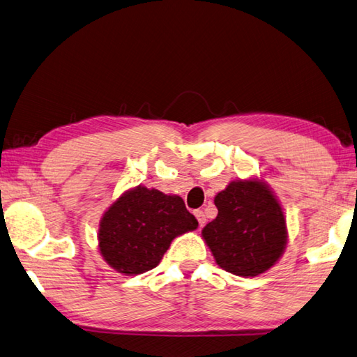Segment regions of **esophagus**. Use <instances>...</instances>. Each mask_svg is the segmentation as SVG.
<instances>
[{
    "label": "esophagus",
    "instance_id": "1",
    "mask_svg": "<svg viewBox=\"0 0 357 357\" xmlns=\"http://www.w3.org/2000/svg\"><path fill=\"white\" fill-rule=\"evenodd\" d=\"M194 214H196V218H197V220H199V225H200V227H204V225H205V222H206L205 213L202 211V210H197V211L194 213Z\"/></svg>",
    "mask_w": 357,
    "mask_h": 357
}]
</instances>
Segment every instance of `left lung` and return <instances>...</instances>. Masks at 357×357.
I'll return each mask as SVG.
<instances>
[{
  "instance_id": "1",
  "label": "left lung",
  "mask_w": 357,
  "mask_h": 357,
  "mask_svg": "<svg viewBox=\"0 0 357 357\" xmlns=\"http://www.w3.org/2000/svg\"><path fill=\"white\" fill-rule=\"evenodd\" d=\"M214 205L218 218L206 224L202 236L224 271L257 277L278 261L287 241L286 220L264 183L231 181Z\"/></svg>"
}]
</instances>
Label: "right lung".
Returning a JSON list of instances; mask_svg holds the SVG:
<instances>
[{
	"label": "right lung",
	"mask_w": 357,
	"mask_h": 357,
	"mask_svg": "<svg viewBox=\"0 0 357 357\" xmlns=\"http://www.w3.org/2000/svg\"><path fill=\"white\" fill-rule=\"evenodd\" d=\"M197 225L181 197L138 186L105 211L99 248L116 272L144 273L158 266L174 238Z\"/></svg>",
	"instance_id": "add662e5"
}]
</instances>
